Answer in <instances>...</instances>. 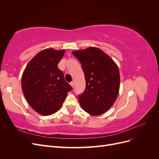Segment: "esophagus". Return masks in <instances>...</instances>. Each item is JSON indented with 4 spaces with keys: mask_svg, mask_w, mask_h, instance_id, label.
Here are the masks:
<instances>
[{
    "mask_svg": "<svg viewBox=\"0 0 159 159\" xmlns=\"http://www.w3.org/2000/svg\"><path fill=\"white\" fill-rule=\"evenodd\" d=\"M70 85L71 86V87L72 88H73L74 87V81H71V82H70Z\"/></svg>",
    "mask_w": 159,
    "mask_h": 159,
    "instance_id": "34e87169",
    "label": "esophagus"
}]
</instances>
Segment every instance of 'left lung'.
<instances>
[{"label": "left lung", "instance_id": "8db88e82", "mask_svg": "<svg viewBox=\"0 0 159 159\" xmlns=\"http://www.w3.org/2000/svg\"><path fill=\"white\" fill-rule=\"evenodd\" d=\"M72 54L80 61L86 80L85 91L78 96L81 108L95 116L104 113L112 107L119 94L117 65L98 48L89 47Z\"/></svg>", "mask_w": 159, "mask_h": 159}]
</instances>
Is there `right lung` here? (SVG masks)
<instances>
[{"label": "right lung", "mask_w": 159, "mask_h": 159, "mask_svg": "<svg viewBox=\"0 0 159 159\" xmlns=\"http://www.w3.org/2000/svg\"><path fill=\"white\" fill-rule=\"evenodd\" d=\"M65 50H43L29 61L22 76V89L31 107L42 115L58 111L72 89L57 68Z\"/></svg>", "instance_id": "add662e5"}]
</instances>
